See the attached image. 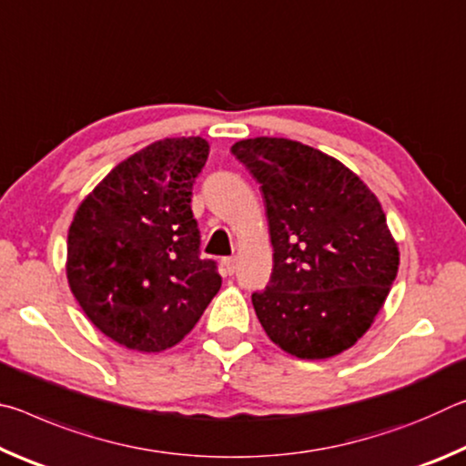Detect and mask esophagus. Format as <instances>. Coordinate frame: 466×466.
<instances>
[{
    "instance_id": "obj_1",
    "label": "esophagus",
    "mask_w": 466,
    "mask_h": 466,
    "mask_svg": "<svg viewBox=\"0 0 466 466\" xmlns=\"http://www.w3.org/2000/svg\"><path fill=\"white\" fill-rule=\"evenodd\" d=\"M222 265H224V271H226L228 275H232V273L236 271V258H234V257H230V258H224Z\"/></svg>"
}]
</instances>
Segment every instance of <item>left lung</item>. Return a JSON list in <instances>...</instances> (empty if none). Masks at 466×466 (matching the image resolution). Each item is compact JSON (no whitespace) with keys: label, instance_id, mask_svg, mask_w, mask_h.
Returning <instances> with one entry per match:
<instances>
[{"label":"left lung","instance_id":"8db88e82","mask_svg":"<svg viewBox=\"0 0 466 466\" xmlns=\"http://www.w3.org/2000/svg\"><path fill=\"white\" fill-rule=\"evenodd\" d=\"M261 183L273 273L252 294L267 337L289 356L327 360L372 327L399 271L378 197L333 156L286 137L236 141Z\"/></svg>","mask_w":466,"mask_h":466}]
</instances>
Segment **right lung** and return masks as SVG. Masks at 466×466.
I'll return each mask as SVG.
<instances>
[{
    "label": "right lung",
    "instance_id": "obj_1",
    "mask_svg": "<svg viewBox=\"0 0 466 466\" xmlns=\"http://www.w3.org/2000/svg\"><path fill=\"white\" fill-rule=\"evenodd\" d=\"M203 137H167L108 172L77 205L67 234L72 294L100 333L141 353L175 347L222 288L199 258L193 183Z\"/></svg>",
    "mask_w": 466,
    "mask_h": 466
}]
</instances>
